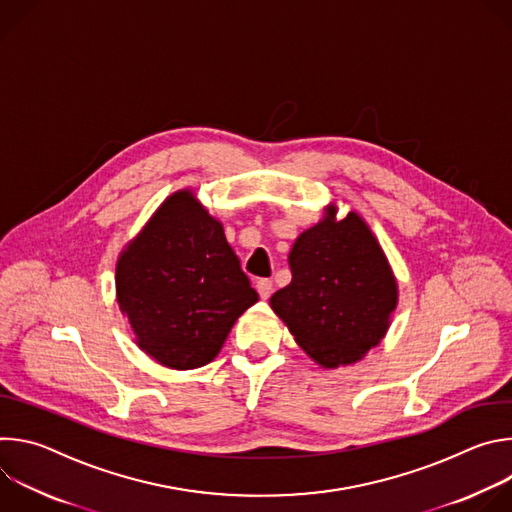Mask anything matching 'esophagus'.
<instances>
[{"label":"esophagus","instance_id":"34e87169","mask_svg":"<svg viewBox=\"0 0 512 512\" xmlns=\"http://www.w3.org/2000/svg\"><path fill=\"white\" fill-rule=\"evenodd\" d=\"M257 291H259L261 300H267L273 294V281L271 279H259L257 281Z\"/></svg>","mask_w":512,"mask_h":512}]
</instances>
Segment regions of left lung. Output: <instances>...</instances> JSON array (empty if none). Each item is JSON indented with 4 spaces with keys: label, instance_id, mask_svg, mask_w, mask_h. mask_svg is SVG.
Returning <instances> with one entry per match:
<instances>
[{
    "label": "left lung",
    "instance_id": "left-lung-1",
    "mask_svg": "<svg viewBox=\"0 0 512 512\" xmlns=\"http://www.w3.org/2000/svg\"><path fill=\"white\" fill-rule=\"evenodd\" d=\"M336 206L306 229L289 251L291 281L275 291L271 310L322 369L354 364L377 346L399 302L389 259L367 221Z\"/></svg>",
    "mask_w": 512,
    "mask_h": 512
}]
</instances>
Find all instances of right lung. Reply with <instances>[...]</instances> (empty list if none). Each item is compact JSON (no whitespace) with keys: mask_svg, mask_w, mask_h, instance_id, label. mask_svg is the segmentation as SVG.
I'll list each match as a JSON object with an SVG mask.
<instances>
[{"mask_svg":"<svg viewBox=\"0 0 512 512\" xmlns=\"http://www.w3.org/2000/svg\"><path fill=\"white\" fill-rule=\"evenodd\" d=\"M115 291L135 344L174 371L208 364L259 300L223 223L190 188L170 194L125 245Z\"/></svg>","mask_w":512,"mask_h":512,"instance_id":"obj_1","label":"right lung"}]
</instances>
